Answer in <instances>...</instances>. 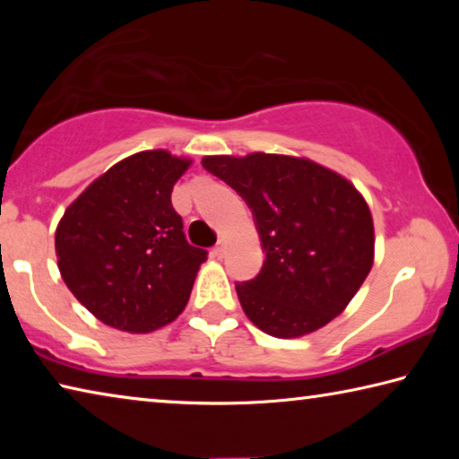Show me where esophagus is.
<instances>
[{
  "label": "esophagus",
  "mask_w": 459,
  "mask_h": 459,
  "mask_svg": "<svg viewBox=\"0 0 459 459\" xmlns=\"http://www.w3.org/2000/svg\"><path fill=\"white\" fill-rule=\"evenodd\" d=\"M224 251H227V247H224V243H219L214 248H212V255L216 259H222L224 257Z\"/></svg>",
  "instance_id": "obj_1"
}]
</instances>
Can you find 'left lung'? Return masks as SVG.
<instances>
[{
  "label": "left lung",
  "mask_w": 459,
  "mask_h": 459,
  "mask_svg": "<svg viewBox=\"0 0 459 459\" xmlns=\"http://www.w3.org/2000/svg\"><path fill=\"white\" fill-rule=\"evenodd\" d=\"M251 208L265 261L237 283L245 314L275 338H299L344 312L375 261L367 200L332 169L279 153L202 160Z\"/></svg>",
  "instance_id": "1"
}]
</instances>
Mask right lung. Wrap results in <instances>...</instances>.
<instances>
[{
	"label": "right lung",
	"instance_id": "obj_1",
	"mask_svg": "<svg viewBox=\"0 0 459 459\" xmlns=\"http://www.w3.org/2000/svg\"><path fill=\"white\" fill-rule=\"evenodd\" d=\"M192 160L139 152L99 176L62 216L54 247L68 290L111 328L145 333L190 299L204 248L184 237L172 190Z\"/></svg>",
	"mask_w": 459,
	"mask_h": 459
}]
</instances>
